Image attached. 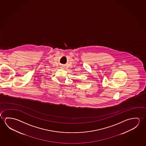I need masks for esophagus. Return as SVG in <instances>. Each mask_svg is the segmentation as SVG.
Wrapping results in <instances>:
<instances>
[{
    "instance_id": "esophagus-1",
    "label": "esophagus",
    "mask_w": 146,
    "mask_h": 146,
    "mask_svg": "<svg viewBox=\"0 0 146 146\" xmlns=\"http://www.w3.org/2000/svg\"><path fill=\"white\" fill-rule=\"evenodd\" d=\"M63 67H64V66H61V68H63Z\"/></svg>"
}]
</instances>
